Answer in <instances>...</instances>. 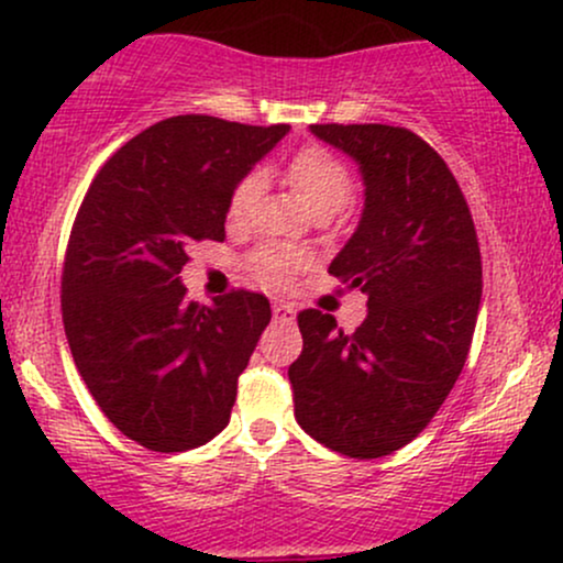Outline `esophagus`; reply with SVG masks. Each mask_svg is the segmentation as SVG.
I'll list each match as a JSON object with an SVG mask.
<instances>
[{
	"instance_id": "34e87169",
	"label": "esophagus",
	"mask_w": 563,
	"mask_h": 563,
	"mask_svg": "<svg viewBox=\"0 0 563 563\" xmlns=\"http://www.w3.org/2000/svg\"><path fill=\"white\" fill-rule=\"evenodd\" d=\"M273 314H275L277 322H294L296 320V309L286 301L273 303Z\"/></svg>"
}]
</instances>
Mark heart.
Here are the masks:
<instances>
[{
  "instance_id": "b5f03b06",
  "label": "heart",
  "mask_w": 563,
  "mask_h": 563,
  "mask_svg": "<svg viewBox=\"0 0 563 563\" xmlns=\"http://www.w3.org/2000/svg\"><path fill=\"white\" fill-rule=\"evenodd\" d=\"M288 185L307 206L309 214H339L341 209L352 198V177H349L346 166L331 153L320 151V147H307L286 169ZM262 196V174L251 172L238 183L230 196L228 214L232 222H245L254 211L256 200ZM301 267V256L296 251L277 249V245H267L260 254L254 256V269L262 280L267 283H283L288 275H294Z\"/></svg>"
}]
</instances>
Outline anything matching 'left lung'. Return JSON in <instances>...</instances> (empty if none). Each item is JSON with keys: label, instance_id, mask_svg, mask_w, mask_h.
Returning <instances> with one entry per match:
<instances>
[{"label": "left lung", "instance_id": "left-lung-1", "mask_svg": "<svg viewBox=\"0 0 563 563\" xmlns=\"http://www.w3.org/2000/svg\"><path fill=\"white\" fill-rule=\"evenodd\" d=\"M309 132L360 166L363 214L328 273L367 294V318L346 335L331 314H299L296 421L341 455H391L421 434L466 365L482 301L474 219L448 164L410 129Z\"/></svg>", "mask_w": 563, "mask_h": 563}]
</instances>
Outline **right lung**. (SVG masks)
Returning a JSON list of instances; mask_svg holds the SVG:
<instances>
[{"instance_id": "right-lung-1", "label": "right lung", "mask_w": 563, "mask_h": 563, "mask_svg": "<svg viewBox=\"0 0 563 563\" xmlns=\"http://www.w3.org/2000/svg\"><path fill=\"white\" fill-rule=\"evenodd\" d=\"M288 132L174 115L115 151L84 196L63 325L95 402L142 448L185 452L230 423L273 309L249 290L200 307L179 273L192 243L224 241L232 190Z\"/></svg>"}]
</instances>
